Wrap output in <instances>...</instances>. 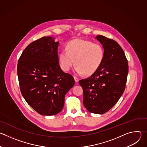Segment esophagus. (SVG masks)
<instances>
[{"label":"esophagus","instance_id":"esophagus-1","mask_svg":"<svg viewBox=\"0 0 147 147\" xmlns=\"http://www.w3.org/2000/svg\"><path fill=\"white\" fill-rule=\"evenodd\" d=\"M74 80H75L76 82H78V81H79V78H78L77 77L74 76Z\"/></svg>","mask_w":147,"mask_h":147}]
</instances>
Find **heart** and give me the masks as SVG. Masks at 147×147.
<instances>
[{"label": "heart", "instance_id": "heart-1", "mask_svg": "<svg viewBox=\"0 0 147 147\" xmlns=\"http://www.w3.org/2000/svg\"><path fill=\"white\" fill-rule=\"evenodd\" d=\"M66 49L59 54L60 66L65 71L70 70L75 60L76 73L90 76L99 69L104 59L103 47L90 40L73 39L67 43Z\"/></svg>", "mask_w": 147, "mask_h": 147}]
</instances>
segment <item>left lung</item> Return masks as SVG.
Listing matches in <instances>:
<instances>
[{
  "instance_id": "1",
  "label": "left lung",
  "mask_w": 147,
  "mask_h": 147,
  "mask_svg": "<svg viewBox=\"0 0 147 147\" xmlns=\"http://www.w3.org/2000/svg\"><path fill=\"white\" fill-rule=\"evenodd\" d=\"M105 56L99 69L90 77L79 81L83 89V104L91 113L103 114L119 100L125 90L129 66L121 47L115 40L99 35Z\"/></svg>"
}]
</instances>
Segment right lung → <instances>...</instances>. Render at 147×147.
Instances as JSON below:
<instances>
[{
	"instance_id": "obj_1",
	"label": "right lung",
	"mask_w": 147,
	"mask_h": 147,
	"mask_svg": "<svg viewBox=\"0 0 147 147\" xmlns=\"http://www.w3.org/2000/svg\"><path fill=\"white\" fill-rule=\"evenodd\" d=\"M58 45L52 37L44 36L30 44L18 61L21 92L29 105L41 115L61 112L65 95L75 84L73 76L60 67Z\"/></svg>"
}]
</instances>
